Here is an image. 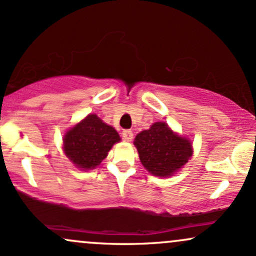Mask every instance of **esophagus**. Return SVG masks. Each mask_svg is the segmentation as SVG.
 Listing matches in <instances>:
<instances>
[{"label":"esophagus","instance_id":"obj_1","mask_svg":"<svg viewBox=\"0 0 256 256\" xmlns=\"http://www.w3.org/2000/svg\"><path fill=\"white\" fill-rule=\"evenodd\" d=\"M122 134V138H124L125 140H128V142H130V140H132V138H134V132L131 130H124Z\"/></svg>","mask_w":256,"mask_h":256}]
</instances>
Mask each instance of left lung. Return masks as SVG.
<instances>
[{"instance_id": "1", "label": "left lung", "mask_w": 256, "mask_h": 256, "mask_svg": "<svg viewBox=\"0 0 256 256\" xmlns=\"http://www.w3.org/2000/svg\"><path fill=\"white\" fill-rule=\"evenodd\" d=\"M134 144L144 168L158 177L174 174L192 155L189 138L179 136L164 122H154L149 130L140 132Z\"/></svg>"}]
</instances>
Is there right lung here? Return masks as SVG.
<instances>
[{
	"mask_svg": "<svg viewBox=\"0 0 256 256\" xmlns=\"http://www.w3.org/2000/svg\"><path fill=\"white\" fill-rule=\"evenodd\" d=\"M120 142L116 130L96 114L73 126L64 136V152L78 168L92 170L107 158L113 144Z\"/></svg>",
	"mask_w": 256,
	"mask_h": 256,
	"instance_id": "right-lung-1",
	"label": "right lung"
}]
</instances>
